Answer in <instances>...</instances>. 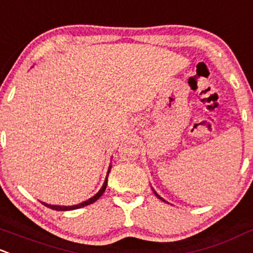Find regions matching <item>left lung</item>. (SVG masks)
Returning a JSON list of instances; mask_svg holds the SVG:
<instances>
[{"label": "left lung", "instance_id": "1", "mask_svg": "<svg viewBox=\"0 0 253 253\" xmlns=\"http://www.w3.org/2000/svg\"><path fill=\"white\" fill-rule=\"evenodd\" d=\"M153 190H154V189H153ZM154 194H155V195H156V196H158V198H159V199H161V200H162V201H165V200H164V199H162V198H161V196H160V195H159V194H158V193H156V191H155V190H154Z\"/></svg>", "mask_w": 253, "mask_h": 253}]
</instances>
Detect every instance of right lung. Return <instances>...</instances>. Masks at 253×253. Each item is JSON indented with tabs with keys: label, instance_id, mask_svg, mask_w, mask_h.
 <instances>
[{
	"label": "right lung",
	"instance_id": "right-lung-1",
	"mask_svg": "<svg viewBox=\"0 0 253 253\" xmlns=\"http://www.w3.org/2000/svg\"><path fill=\"white\" fill-rule=\"evenodd\" d=\"M110 169H111V166H109V171H108V174H106V178H105V180H104V184H103V187L100 188V190L98 191V193L95 194V195L93 196V198L88 199V200L84 201V203H81V204H79V205H74V206H57V205H48V204H44V203H42V204H43L44 206L49 207V209L55 210V211H70V210L81 209V207L93 204V203H94V201H97L98 199H99L100 196L103 195V193H104L105 189H106V184H108V175H109V172H110Z\"/></svg>",
	"mask_w": 253,
	"mask_h": 253
}]
</instances>
